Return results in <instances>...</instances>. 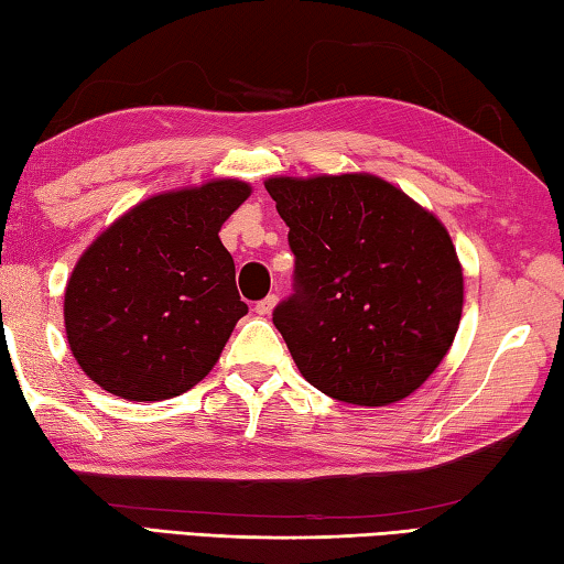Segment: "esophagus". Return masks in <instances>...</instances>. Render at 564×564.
Masks as SVG:
<instances>
[{"mask_svg": "<svg viewBox=\"0 0 564 564\" xmlns=\"http://www.w3.org/2000/svg\"><path fill=\"white\" fill-rule=\"evenodd\" d=\"M274 307H276V294H267L264 300L254 304V312H257V315H270Z\"/></svg>", "mask_w": 564, "mask_h": 564, "instance_id": "1", "label": "esophagus"}]
</instances>
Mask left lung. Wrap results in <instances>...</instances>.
<instances>
[{"mask_svg":"<svg viewBox=\"0 0 564 564\" xmlns=\"http://www.w3.org/2000/svg\"><path fill=\"white\" fill-rule=\"evenodd\" d=\"M290 227L294 294L274 307L304 380L384 408L445 359L463 317V264L442 221L367 172L264 182Z\"/></svg>","mask_w":564,"mask_h":564,"instance_id":"8db88e82","label":"left lung"}]
</instances>
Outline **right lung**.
Instances as JSON below:
<instances>
[{
	"label": "right lung",
	"instance_id": "1",
	"mask_svg": "<svg viewBox=\"0 0 564 564\" xmlns=\"http://www.w3.org/2000/svg\"><path fill=\"white\" fill-rule=\"evenodd\" d=\"M249 192L239 180L162 192L85 249L64 292V327L91 382L160 402L205 380L247 315L219 229Z\"/></svg>",
	"mask_w": 564,
	"mask_h": 564
}]
</instances>
